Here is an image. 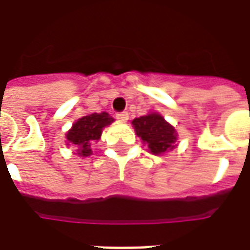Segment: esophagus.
I'll return each mask as SVG.
<instances>
[{"mask_svg": "<svg viewBox=\"0 0 250 250\" xmlns=\"http://www.w3.org/2000/svg\"><path fill=\"white\" fill-rule=\"evenodd\" d=\"M116 119L120 120V122H127L128 120V112H118Z\"/></svg>", "mask_w": 250, "mask_h": 250, "instance_id": "obj_1", "label": "esophagus"}]
</instances>
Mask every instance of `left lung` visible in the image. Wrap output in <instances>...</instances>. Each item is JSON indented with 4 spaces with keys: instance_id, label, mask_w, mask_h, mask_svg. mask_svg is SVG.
Returning a JSON list of instances; mask_svg holds the SVG:
<instances>
[{
    "instance_id": "obj_1",
    "label": "left lung",
    "mask_w": 250,
    "mask_h": 250,
    "mask_svg": "<svg viewBox=\"0 0 250 250\" xmlns=\"http://www.w3.org/2000/svg\"><path fill=\"white\" fill-rule=\"evenodd\" d=\"M136 135L143 143H147L148 150L154 155H161L173 150L177 142V131L167 123L162 115L151 112L132 120Z\"/></svg>"
}]
</instances>
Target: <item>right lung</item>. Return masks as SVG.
Masks as SVG:
<instances>
[{"label": "right lung", "mask_w": 250, "mask_h": 250, "mask_svg": "<svg viewBox=\"0 0 250 250\" xmlns=\"http://www.w3.org/2000/svg\"><path fill=\"white\" fill-rule=\"evenodd\" d=\"M114 122L107 112L89 114L76 120L72 128L66 132V145L76 148L79 157H88L92 154L91 146L102 136V131Z\"/></svg>", "instance_id": "add662e5"}]
</instances>
